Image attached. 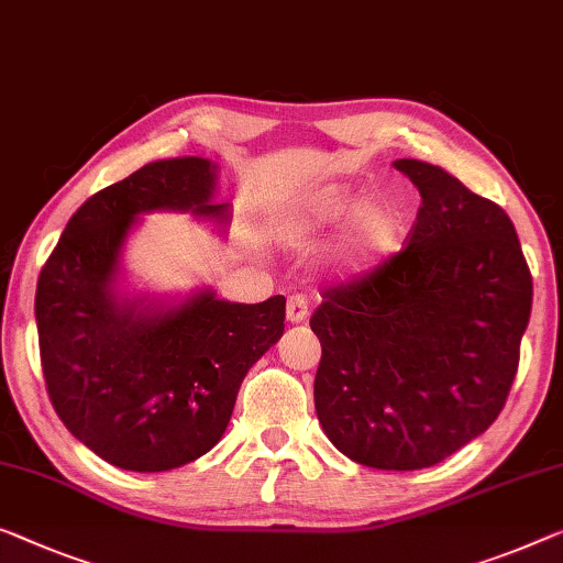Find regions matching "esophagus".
I'll list each match as a JSON object with an SVG mask.
<instances>
[{
	"label": "esophagus",
	"instance_id": "34e87169",
	"mask_svg": "<svg viewBox=\"0 0 563 563\" xmlns=\"http://www.w3.org/2000/svg\"><path fill=\"white\" fill-rule=\"evenodd\" d=\"M285 313H288V321L290 323H303L306 318H308V298L300 296V292H296V296H290Z\"/></svg>",
	"mask_w": 563,
	"mask_h": 563
}]
</instances>
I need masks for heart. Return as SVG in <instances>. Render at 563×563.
Here are the masks:
<instances>
[{
	"label": "heart",
	"mask_w": 563,
	"mask_h": 563,
	"mask_svg": "<svg viewBox=\"0 0 563 563\" xmlns=\"http://www.w3.org/2000/svg\"><path fill=\"white\" fill-rule=\"evenodd\" d=\"M349 221L343 255L351 267H372L389 257L405 234V214L391 199L366 201L356 187L341 181L323 184L300 201L290 220V234L306 242L323 240Z\"/></svg>",
	"instance_id": "obj_1"
}]
</instances>
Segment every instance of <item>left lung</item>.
I'll use <instances>...</instances> for the list:
<instances>
[{"label":"left lung","mask_w":563,"mask_h":563,"mask_svg":"<svg viewBox=\"0 0 563 563\" xmlns=\"http://www.w3.org/2000/svg\"><path fill=\"white\" fill-rule=\"evenodd\" d=\"M419 189L407 247L323 292L313 397L343 455L376 470L442 463L496 422L514 387L533 280L510 217L440 166L399 158Z\"/></svg>","instance_id":"obj_1"}]
</instances>
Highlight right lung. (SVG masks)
Here are the masks:
<instances>
[{
	"label": "right lung",
	"mask_w": 563,
	"mask_h": 563,
	"mask_svg": "<svg viewBox=\"0 0 563 563\" xmlns=\"http://www.w3.org/2000/svg\"><path fill=\"white\" fill-rule=\"evenodd\" d=\"M217 166L154 162L70 217L35 296L40 362L57 417L115 467L162 473L214 448L240 384L285 329V298L230 303L199 290L172 308L115 292L121 247L141 212L224 217Z\"/></svg>",
	"instance_id": "obj_1"
}]
</instances>
